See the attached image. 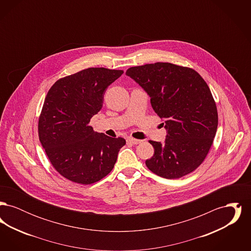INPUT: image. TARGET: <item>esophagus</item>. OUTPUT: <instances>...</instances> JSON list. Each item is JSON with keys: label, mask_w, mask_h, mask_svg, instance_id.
Segmentation results:
<instances>
[{"label": "esophagus", "mask_w": 251, "mask_h": 251, "mask_svg": "<svg viewBox=\"0 0 251 251\" xmlns=\"http://www.w3.org/2000/svg\"><path fill=\"white\" fill-rule=\"evenodd\" d=\"M127 141L129 142V143L134 144V145H137V144L141 143L142 142V140H138V139H134V138H128L127 139Z\"/></svg>", "instance_id": "1"}]
</instances>
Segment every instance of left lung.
<instances>
[{
    "label": "left lung",
    "instance_id": "8db88e82",
    "mask_svg": "<svg viewBox=\"0 0 251 251\" xmlns=\"http://www.w3.org/2000/svg\"><path fill=\"white\" fill-rule=\"evenodd\" d=\"M126 75L151 97V106L165 120L167 129L165 143L149 141L154 154L146 166L166 179H179L193 172L208 154L218 124L208 84L193 69L171 63L131 67Z\"/></svg>",
    "mask_w": 251,
    "mask_h": 251
}]
</instances>
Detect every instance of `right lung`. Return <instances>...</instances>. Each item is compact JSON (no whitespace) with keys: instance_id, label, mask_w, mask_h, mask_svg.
Segmentation results:
<instances>
[{"instance_id":"1","label":"right lung","mask_w":251,"mask_h":251,"mask_svg":"<svg viewBox=\"0 0 251 251\" xmlns=\"http://www.w3.org/2000/svg\"><path fill=\"white\" fill-rule=\"evenodd\" d=\"M122 73L89 68L61 78L50 88L38 120V137L64 178L91 184L112 171L126 141L96 132L89 122L102 107L108 86Z\"/></svg>"}]
</instances>
